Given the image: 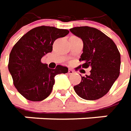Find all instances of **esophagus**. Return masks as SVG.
Instances as JSON below:
<instances>
[{
  "instance_id": "1",
  "label": "esophagus",
  "mask_w": 131,
  "mask_h": 131,
  "mask_svg": "<svg viewBox=\"0 0 131 131\" xmlns=\"http://www.w3.org/2000/svg\"><path fill=\"white\" fill-rule=\"evenodd\" d=\"M74 72V71L72 69H70L68 70V74H72Z\"/></svg>"
}]
</instances>
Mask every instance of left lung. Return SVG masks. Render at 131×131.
I'll use <instances>...</instances> for the list:
<instances>
[{
	"mask_svg": "<svg viewBox=\"0 0 131 131\" xmlns=\"http://www.w3.org/2000/svg\"><path fill=\"white\" fill-rule=\"evenodd\" d=\"M70 32L82 39L83 49L79 68L91 67L90 75L82 77L74 86L76 93L85 100H96L106 95L117 79L120 70V53L114 41L100 30L88 27H77Z\"/></svg>",
	"mask_w": 131,
	"mask_h": 131,
	"instance_id": "1",
	"label": "left lung"
}]
</instances>
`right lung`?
I'll use <instances>...</instances> for the list:
<instances>
[{"instance_id": "1", "label": "right lung", "mask_w": 131, "mask_h": 131, "mask_svg": "<svg viewBox=\"0 0 131 131\" xmlns=\"http://www.w3.org/2000/svg\"><path fill=\"white\" fill-rule=\"evenodd\" d=\"M69 32L67 29L54 27H37L24 35L12 48L8 70L14 86L26 99L40 102L46 99L52 91L54 77L68 72L67 67L61 65L50 69L41 62V59L52 51L57 39Z\"/></svg>"}]
</instances>
